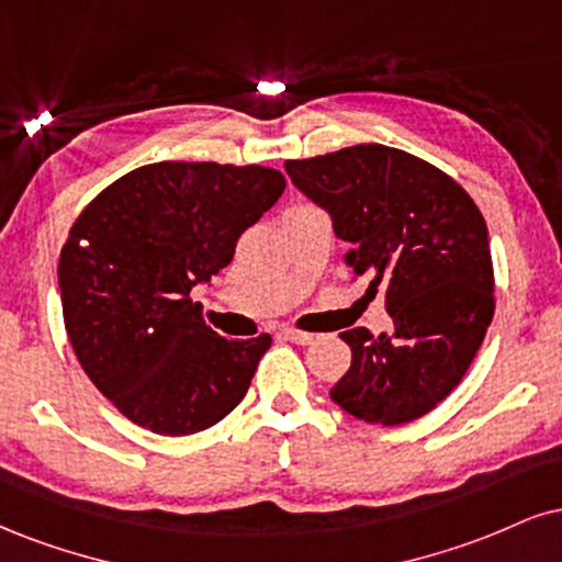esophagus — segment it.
Masks as SVG:
<instances>
[{
	"mask_svg": "<svg viewBox=\"0 0 562 562\" xmlns=\"http://www.w3.org/2000/svg\"><path fill=\"white\" fill-rule=\"evenodd\" d=\"M280 335L285 337V340H290V342H299V346H308V342H314V335L301 333V329H293V327H285Z\"/></svg>",
	"mask_w": 562,
	"mask_h": 562,
	"instance_id": "34e87169",
	"label": "esophagus"
}]
</instances>
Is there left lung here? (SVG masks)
<instances>
[{
	"mask_svg": "<svg viewBox=\"0 0 562 562\" xmlns=\"http://www.w3.org/2000/svg\"><path fill=\"white\" fill-rule=\"evenodd\" d=\"M295 188L333 216L348 267L384 290L392 333H340L353 361L333 401L369 424L414 422L463 380L495 314L484 216L450 175L382 144L288 159Z\"/></svg>",
	"mask_w": 562,
	"mask_h": 562,
	"instance_id": "1",
	"label": "left lung"
}]
</instances>
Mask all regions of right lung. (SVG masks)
I'll use <instances>...</instances> for the list:
<instances>
[{
	"mask_svg": "<svg viewBox=\"0 0 562 562\" xmlns=\"http://www.w3.org/2000/svg\"><path fill=\"white\" fill-rule=\"evenodd\" d=\"M285 191L272 167L157 161L106 186L59 254L70 346L88 380L154 435L214 427L248 392L272 337L227 340L191 290Z\"/></svg>",
	"mask_w": 562,
	"mask_h": 562,
	"instance_id": "add662e5",
	"label": "right lung"
}]
</instances>
